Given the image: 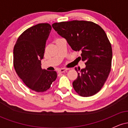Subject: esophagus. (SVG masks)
I'll list each match as a JSON object with an SVG mask.
<instances>
[{
	"label": "esophagus",
	"instance_id": "1",
	"mask_svg": "<svg viewBox=\"0 0 128 128\" xmlns=\"http://www.w3.org/2000/svg\"><path fill=\"white\" fill-rule=\"evenodd\" d=\"M67 70V68H60L59 70H58V73H63V72H65Z\"/></svg>",
	"mask_w": 128,
	"mask_h": 128
}]
</instances>
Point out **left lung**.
I'll return each mask as SVG.
<instances>
[{"label": "left lung", "instance_id": "obj_1", "mask_svg": "<svg viewBox=\"0 0 128 128\" xmlns=\"http://www.w3.org/2000/svg\"><path fill=\"white\" fill-rule=\"evenodd\" d=\"M56 32L64 38L73 50L80 51V58L86 68L78 69L73 82L75 92L83 97L92 96L100 90L111 68V44L104 29L92 22L73 20L52 24Z\"/></svg>", "mask_w": 128, "mask_h": 128}]
</instances>
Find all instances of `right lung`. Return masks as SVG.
<instances>
[{
	"instance_id": "obj_1",
	"label": "right lung",
	"mask_w": 128,
	"mask_h": 128,
	"mask_svg": "<svg viewBox=\"0 0 128 128\" xmlns=\"http://www.w3.org/2000/svg\"><path fill=\"white\" fill-rule=\"evenodd\" d=\"M51 29L49 23L32 26L19 36L14 48L16 73L28 87L36 92L48 90L57 78L55 71H48L41 66Z\"/></svg>"
}]
</instances>
